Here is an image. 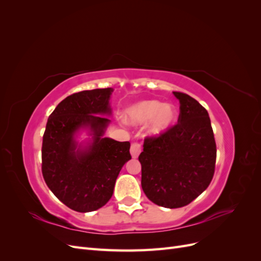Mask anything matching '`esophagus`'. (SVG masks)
<instances>
[{
  "instance_id": "esophagus-1",
  "label": "esophagus",
  "mask_w": 261,
  "mask_h": 261,
  "mask_svg": "<svg viewBox=\"0 0 261 261\" xmlns=\"http://www.w3.org/2000/svg\"><path fill=\"white\" fill-rule=\"evenodd\" d=\"M140 152H141L140 145L137 144V143L132 144V146H130V154H132V156L134 158V159H136V158H138Z\"/></svg>"
}]
</instances>
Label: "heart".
Returning <instances> with one entry per match:
<instances>
[{"label": "heart", "mask_w": 261, "mask_h": 261, "mask_svg": "<svg viewBox=\"0 0 261 261\" xmlns=\"http://www.w3.org/2000/svg\"><path fill=\"white\" fill-rule=\"evenodd\" d=\"M177 118V110L171 103H162L158 100H145L132 106L126 121L135 126H147V134L151 137H160L169 132Z\"/></svg>", "instance_id": "1"}]
</instances>
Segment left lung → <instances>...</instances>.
<instances>
[{"mask_svg":"<svg viewBox=\"0 0 261 261\" xmlns=\"http://www.w3.org/2000/svg\"><path fill=\"white\" fill-rule=\"evenodd\" d=\"M173 94L179 101L177 124L160 137H147L138 158L144 193L170 209L186 206L206 191L217 158L207 110L186 93Z\"/></svg>","mask_w":261,"mask_h":261,"instance_id":"1","label":"left lung"}]
</instances>
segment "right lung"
<instances>
[{"label": "right lung", "instance_id": "obj_1", "mask_svg": "<svg viewBox=\"0 0 261 261\" xmlns=\"http://www.w3.org/2000/svg\"><path fill=\"white\" fill-rule=\"evenodd\" d=\"M113 88L85 90L61 101L48 118L42 141V174L57 198L78 212L103 207L118 173L132 159L129 141L105 137ZM87 130L90 138H76Z\"/></svg>", "mask_w": 261, "mask_h": 261}]
</instances>
